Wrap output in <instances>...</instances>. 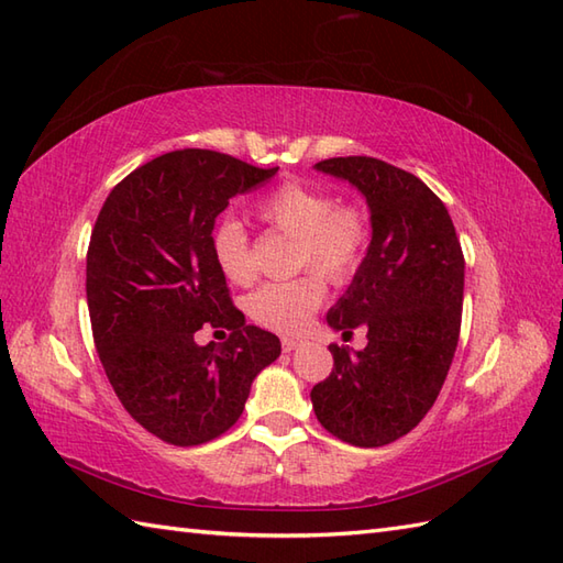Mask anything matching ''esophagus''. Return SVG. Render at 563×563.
Masks as SVG:
<instances>
[{
	"mask_svg": "<svg viewBox=\"0 0 563 563\" xmlns=\"http://www.w3.org/2000/svg\"><path fill=\"white\" fill-rule=\"evenodd\" d=\"M300 343H302L300 339H292V336H283V341H280V345H283V351H285V353H292Z\"/></svg>",
	"mask_w": 563,
	"mask_h": 563,
	"instance_id": "obj_1",
	"label": "esophagus"
}]
</instances>
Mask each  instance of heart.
<instances>
[{"mask_svg":"<svg viewBox=\"0 0 563 563\" xmlns=\"http://www.w3.org/2000/svg\"><path fill=\"white\" fill-rule=\"evenodd\" d=\"M256 214L271 230L290 236L292 266L312 268L292 280L268 283L249 297V314L261 327L280 333L300 331L327 297V283H349L363 266L373 222L357 202H339L329 188L288 181L273 188L256 206ZM212 254L220 271L236 285L254 280L251 239L242 222L224 220L212 234Z\"/></svg>","mask_w":563,"mask_h":563,"instance_id":"heart-1","label":"heart"}]
</instances>
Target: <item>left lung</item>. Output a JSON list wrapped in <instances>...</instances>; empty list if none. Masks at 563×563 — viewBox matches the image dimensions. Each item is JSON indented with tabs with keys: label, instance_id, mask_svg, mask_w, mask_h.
I'll use <instances>...</instances> for the list:
<instances>
[{
	"label": "left lung",
	"instance_id": "8db88e82",
	"mask_svg": "<svg viewBox=\"0 0 563 563\" xmlns=\"http://www.w3.org/2000/svg\"><path fill=\"white\" fill-rule=\"evenodd\" d=\"M314 166L365 196L373 242L327 314L343 336L363 324L367 345H329L333 369L309 397L331 435L382 448L423 421L448 377L462 324V246L445 202L418 176L375 157Z\"/></svg>",
	"mask_w": 563,
	"mask_h": 563
}]
</instances>
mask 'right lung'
Wrapping results in <instances>:
<instances>
[{"label":"right lung","mask_w":563,"mask_h":563,"mask_svg":"<svg viewBox=\"0 0 563 563\" xmlns=\"http://www.w3.org/2000/svg\"><path fill=\"white\" fill-rule=\"evenodd\" d=\"M275 172L212 150L166 152L111 190L91 230L87 302L101 365L125 411L169 445L230 430L251 382L280 355L278 336L232 305L212 254L230 198ZM202 323L231 336L198 346Z\"/></svg>","instance_id":"right-lung-1"}]
</instances>
